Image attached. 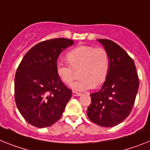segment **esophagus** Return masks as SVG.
<instances>
[{
    "label": "esophagus",
    "instance_id": "esophagus-1",
    "mask_svg": "<svg viewBox=\"0 0 150 150\" xmlns=\"http://www.w3.org/2000/svg\"><path fill=\"white\" fill-rule=\"evenodd\" d=\"M72 95L73 96H80L81 93H79V92H76V91H72Z\"/></svg>",
    "mask_w": 150,
    "mask_h": 150
}]
</instances>
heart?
<instances>
[{
    "label": "heart",
    "mask_w": 150,
    "mask_h": 150,
    "mask_svg": "<svg viewBox=\"0 0 150 150\" xmlns=\"http://www.w3.org/2000/svg\"><path fill=\"white\" fill-rule=\"evenodd\" d=\"M66 59L69 66L62 63L56 65L57 74L63 83L70 84L78 71L79 80L71 85L76 91H83L104 83L110 69L109 55L104 49L79 46L68 52Z\"/></svg>",
    "instance_id": "heart-1"
}]
</instances>
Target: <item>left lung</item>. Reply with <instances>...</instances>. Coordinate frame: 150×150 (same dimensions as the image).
I'll list each match as a JSON object with an SVG mask.
<instances>
[{"mask_svg":"<svg viewBox=\"0 0 150 150\" xmlns=\"http://www.w3.org/2000/svg\"><path fill=\"white\" fill-rule=\"evenodd\" d=\"M110 58V69L104 85L91 93L87 116L103 127H112L130 114L139 88V79L133 59L112 40H98Z\"/></svg>","mask_w":150,"mask_h":150,"instance_id":"left-lung-1","label":"left lung"}]
</instances>
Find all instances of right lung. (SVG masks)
Returning a JSON list of instances; mask_svg holds the SVG:
<instances>
[{
	"mask_svg": "<svg viewBox=\"0 0 150 150\" xmlns=\"http://www.w3.org/2000/svg\"><path fill=\"white\" fill-rule=\"evenodd\" d=\"M74 41L57 38L30 49L18 65L15 76V100L24 119L33 126H51L62 116L72 91L61 81L57 59Z\"/></svg>",
	"mask_w": 150,
	"mask_h": 150,
	"instance_id": "right-lung-1",
	"label": "right lung"
}]
</instances>
